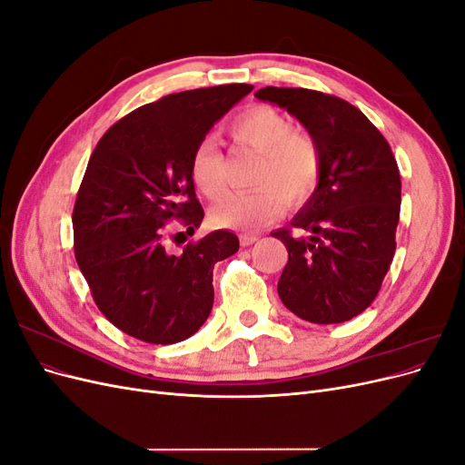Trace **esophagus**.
<instances>
[{"mask_svg": "<svg viewBox=\"0 0 465 465\" xmlns=\"http://www.w3.org/2000/svg\"><path fill=\"white\" fill-rule=\"evenodd\" d=\"M258 241L256 234H241V244L242 246H252Z\"/></svg>", "mask_w": 465, "mask_h": 465, "instance_id": "esophagus-1", "label": "esophagus"}]
</instances>
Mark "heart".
I'll use <instances>...</instances> for the list:
<instances>
[{"label": "heart", "instance_id": "obj_1", "mask_svg": "<svg viewBox=\"0 0 465 465\" xmlns=\"http://www.w3.org/2000/svg\"><path fill=\"white\" fill-rule=\"evenodd\" d=\"M229 134L238 147L260 154L252 184L256 190L234 193L211 209V221L219 227L254 231L281 217L285 202L304 203L314 193L322 157L316 139L292 124L279 110L256 104L234 116ZM195 186L209 200H221L227 193L224 157L215 139L205 137L192 157Z\"/></svg>", "mask_w": 465, "mask_h": 465}]
</instances>
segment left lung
<instances>
[{
  "instance_id": "obj_1",
  "label": "left lung",
  "mask_w": 465,
  "mask_h": 465,
  "mask_svg": "<svg viewBox=\"0 0 465 465\" xmlns=\"http://www.w3.org/2000/svg\"><path fill=\"white\" fill-rule=\"evenodd\" d=\"M256 98L297 118L322 157L318 186L291 221L308 236L272 232L289 252L279 299L306 322H347L376 299L396 252L398 163L384 135L343 98L287 87H263Z\"/></svg>"
}]
</instances>
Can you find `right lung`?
Wrapping results in <instances>:
<instances>
[{
    "instance_id": "add662e5",
    "label": "right lung",
    "mask_w": 465,
    "mask_h": 465,
    "mask_svg": "<svg viewBox=\"0 0 465 465\" xmlns=\"http://www.w3.org/2000/svg\"><path fill=\"white\" fill-rule=\"evenodd\" d=\"M252 89L166 94L116 122L91 154L74 207L75 260L98 311L135 340L184 341L213 308V267L236 254V234L213 231L176 256L164 223L180 219L192 234L202 224L193 151Z\"/></svg>"
}]
</instances>
